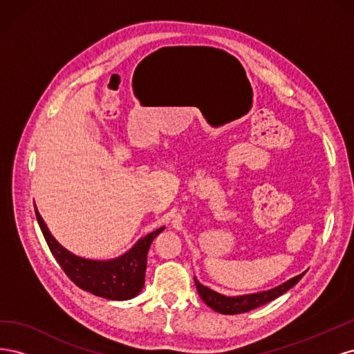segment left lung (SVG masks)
I'll list each match as a JSON object with an SVG mask.
<instances>
[{
	"label": "left lung",
	"instance_id": "1",
	"mask_svg": "<svg viewBox=\"0 0 354 354\" xmlns=\"http://www.w3.org/2000/svg\"><path fill=\"white\" fill-rule=\"evenodd\" d=\"M304 273L292 277V279L286 281L285 283H282L279 286L269 289V291L248 294V295H238V297H226V295H221L216 291H212V289L199 283L196 277H195V285H196V289H198L201 298L203 299V303H205L208 307L216 310V312H218L221 315H239V313L250 312V310H254L257 307L272 301V299H274L277 297H281L282 294H285L288 291V289H291L294 285H297L299 282V279L304 276Z\"/></svg>",
	"mask_w": 354,
	"mask_h": 354
}]
</instances>
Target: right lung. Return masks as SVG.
<instances>
[{"mask_svg": "<svg viewBox=\"0 0 354 354\" xmlns=\"http://www.w3.org/2000/svg\"><path fill=\"white\" fill-rule=\"evenodd\" d=\"M37 220L48 248L69 279L87 292L106 299L124 301L138 295L145 285L146 261L151 243L165 227L138 239L130 251L113 260H88L69 252L53 238L35 207Z\"/></svg>", "mask_w": 354, "mask_h": 354, "instance_id": "right-lung-1", "label": "right lung"}]
</instances>
